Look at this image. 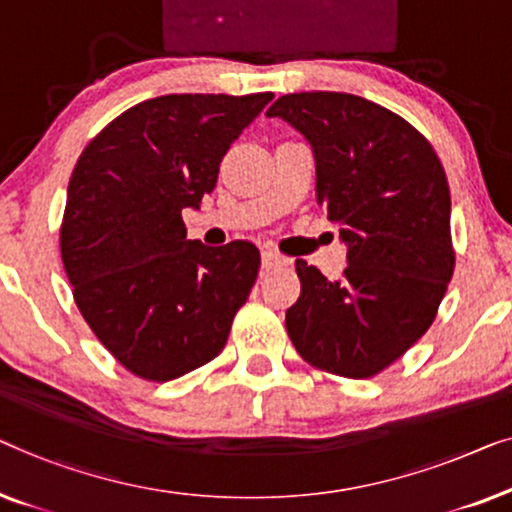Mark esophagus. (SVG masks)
Returning <instances> with one entry per match:
<instances>
[{"instance_id":"obj_1","label":"esophagus","mask_w":512,"mask_h":512,"mask_svg":"<svg viewBox=\"0 0 512 512\" xmlns=\"http://www.w3.org/2000/svg\"><path fill=\"white\" fill-rule=\"evenodd\" d=\"M280 264H285V259L280 257L278 253H273V250H264L262 253V269H276V266H280Z\"/></svg>"}]
</instances>
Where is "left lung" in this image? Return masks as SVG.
<instances>
[{"mask_svg": "<svg viewBox=\"0 0 512 512\" xmlns=\"http://www.w3.org/2000/svg\"><path fill=\"white\" fill-rule=\"evenodd\" d=\"M266 115L311 143L318 204L348 246L338 280L297 259L287 334L315 369L376 376L431 327L455 271L443 164L413 125L357 95H283Z\"/></svg>", "mask_w": 512, "mask_h": 512, "instance_id": "8db88e82", "label": "left lung"}]
</instances>
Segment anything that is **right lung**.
Wrapping results in <instances>:
<instances>
[{
  "instance_id": "add662e5",
  "label": "right lung",
  "mask_w": 512,
  "mask_h": 512,
  "mask_svg": "<svg viewBox=\"0 0 512 512\" xmlns=\"http://www.w3.org/2000/svg\"><path fill=\"white\" fill-rule=\"evenodd\" d=\"M271 99H148L78 157L60 227L64 271L85 322L134 376L167 383L225 348L259 250L190 241L181 213L213 192L222 157Z\"/></svg>"
}]
</instances>
